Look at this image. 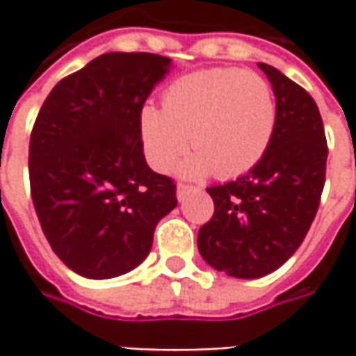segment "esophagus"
I'll return each mask as SVG.
<instances>
[{
    "instance_id": "obj_1",
    "label": "esophagus",
    "mask_w": 356,
    "mask_h": 356,
    "mask_svg": "<svg viewBox=\"0 0 356 356\" xmlns=\"http://www.w3.org/2000/svg\"><path fill=\"white\" fill-rule=\"evenodd\" d=\"M192 190H196L194 186H186V184H178V188H176V196H178V200L182 202V200L192 192Z\"/></svg>"
}]
</instances>
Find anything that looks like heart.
<instances>
[{"label":"heart","instance_id":"heart-1","mask_svg":"<svg viewBox=\"0 0 356 356\" xmlns=\"http://www.w3.org/2000/svg\"><path fill=\"white\" fill-rule=\"evenodd\" d=\"M271 87L241 69H208L180 76L166 89L164 106L146 103L140 134L156 170H168L190 144L196 152L180 162L184 178H236L267 152L275 132Z\"/></svg>","mask_w":356,"mask_h":356}]
</instances>
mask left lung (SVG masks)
<instances>
[{
	"label": "left lung",
	"mask_w": 356,
	"mask_h": 356,
	"mask_svg": "<svg viewBox=\"0 0 356 356\" xmlns=\"http://www.w3.org/2000/svg\"><path fill=\"white\" fill-rule=\"evenodd\" d=\"M275 95V132L264 158L234 182L208 188L213 216L200 227L208 266L238 280L280 269L301 245L319 208L327 140L307 90L275 67L257 63Z\"/></svg>",
	"instance_id": "left-lung-1"
}]
</instances>
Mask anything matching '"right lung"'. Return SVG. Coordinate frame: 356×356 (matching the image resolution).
<instances>
[{
  "instance_id": "add662e5",
  "label": "right lung",
  "mask_w": 356,
  "mask_h": 356,
  "mask_svg": "<svg viewBox=\"0 0 356 356\" xmlns=\"http://www.w3.org/2000/svg\"><path fill=\"white\" fill-rule=\"evenodd\" d=\"M154 53H104L49 92L29 143L35 212L51 250L89 280L146 259L176 186L146 164L140 111L170 73Z\"/></svg>"
}]
</instances>
